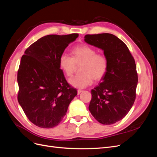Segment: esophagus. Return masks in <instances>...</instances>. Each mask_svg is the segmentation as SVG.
<instances>
[{
	"label": "esophagus",
	"instance_id": "34e87169",
	"mask_svg": "<svg viewBox=\"0 0 157 157\" xmlns=\"http://www.w3.org/2000/svg\"><path fill=\"white\" fill-rule=\"evenodd\" d=\"M82 92H83V90H77V94H78V95H79Z\"/></svg>",
	"mask_w": 157,
	"mask_h": 157
}]
</instances>
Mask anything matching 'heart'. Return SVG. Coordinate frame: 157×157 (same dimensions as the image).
<instances>
[{"label": "heart", "mask_w": 157, "mask_h": 157, "mask_svg": "<svg viewBox=\"0 0 157 157\" xmlns=\"http://www.w3.org/2000/svg\"><path fill=\"white\" fill-rule=\"evenodd\" d=\"M71 54L72 57L66 54H61L59 64L67 77L73 75L77 65L82 64L80 69L81 74L69 80L72 86L86 88L92 84L93 79L98 81L107 74L109 69L107 58L102 54H98L92 47L88 45L76 46L71 51Z\"/></svg>", "instance_id": "b5f03b06"}]
</instances>
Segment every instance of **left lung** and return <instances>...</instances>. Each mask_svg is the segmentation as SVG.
<instances>
[{"mask_svg":"<svg viewBox=\"0 0 157 157\" xmlns=\"http://www.w3.org/2000/svg\"><path fill=\"white\" fill-rule=\"evenodd\" d=\"M84 40L102 49L109 61L107 74L91 90L89 110L101 124H115L125 117L136 98L134 58L124 42L110 33L86 35Z\"/></svg>","mask_w":157,"mask_h":157,"instance_id":"8db88e82","label":"left lung"}]
</instances>
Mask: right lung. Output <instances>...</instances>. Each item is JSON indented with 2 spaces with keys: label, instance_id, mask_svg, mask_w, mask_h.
<instances>
[{
  "label": "right lung",
  "instance_id": "1",
  "mask_svg": "<svg viewBox=\"0 0 157 157\" xmlns=\"http://www.w3.org/2000/svg\"><path fill=\"white\" fill-rule=\"evenodd\" d=\"M78 36L48 35L26 49L17 71V100L33 124L42 128L58 126L66 115L77 89L67 82L59 59Z\"/></svg>",
  "mask_w": 157,
  "mask_h": 157
}]
</instances>
